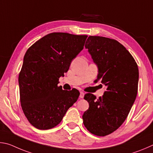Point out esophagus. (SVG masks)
I'll list each match as a JSON object with an SVG mask.
<instances>
[{"label":"esophagus","mask_w":153,"mask_h":153,"mask_svg":"<svg viewBox=\"0 0 153 153\" xmlns=\"http://www.w3.org/2000/svg\"><path fill=\"white\" fill-rule=\"evenodd\" d=\"M84 95H85V93H83V92H81V93H80V96H79V97L80 98H81V99H82L84 97Z\"/></svg>","instance_id":"34e87169"}]
</instances>
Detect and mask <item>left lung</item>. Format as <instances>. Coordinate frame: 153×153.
<instances>
[{
    "instance_id": "obj_1",
    "label": "left lung",
    "mask_w": 153,
    "mask_h": 153,
    "mask_svg": "<svg viewBox=\"0 0 153 153\" xmlns=\"http://www.w3.org/2000/svg\"><path fill=\"white\" fill-rule=\"evenodd\" d=\"M85 48L98 67L95 81L106 90L98 99L91 93L85 95L89 108L82 116L83 124L93 134L105 136L119 128L128 116L137 95L138 68L131 53L116 39L89 36Z\"/></svg>"
}]
</instances>
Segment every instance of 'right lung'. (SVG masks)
<instances>
[{"label":"right lung","instance_id":"add662e5","mask_svg":"<svg viewBox=\"0 0 153 153\" xmlns=\"http://www.w3.org/2000/svg\"><path fill=\"white\" fill-rule=\"evenodd\" d=\"M87 37L54 32L27 50L19 74L20 101L25 117L35 128H54L78 100V90L64 91L58 83L72 59L83 49Z\"/></svg>","mask_w":153,"mask_h":153}]
</instances>
